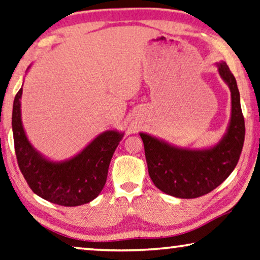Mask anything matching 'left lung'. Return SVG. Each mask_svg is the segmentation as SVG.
Returning <instances> with one entry per match:
<instances>
[{
	"instance_id": "8db88e82",
	"label": "left lung",
	"mask_w": 260,
	"mask_h": 260,
	"mask_svg": "<svg viewBox=\"0 0 260 260\" xmlns=\"http://www.w3.org/2000/svg\"><path fill=\"white\" fill-rule=\"evenodd\" d=\"M215 66L231 92V116L217 144L202 149L182 148L144 132L139 133L153 184L175 198L193 199L213 191L235 170L243 149L245 121L236 78L226 62Z\"/></svg>"
}]
</instances>
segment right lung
<instances>
[{
  "instance_id": "right-lung-1",
  "label": "right lung",
  "mask_w": 260,
  "mask_h": 260,
  "mask_svg": "<svg viewBox=\"0 0 260 260\" xmlns=\"http://www.w3.org/2000/svg\"><path fill=\"white\" fill-rule=\"evenodd\" d=\"M21 98L22 87L14 100L12 127L17 162L29 187L42 199L61 206H80L92 202L104 188L109 164L123 132H102L78 154L55 161L29 141L22 123Z\"/></svg>"
}]
</instances>
